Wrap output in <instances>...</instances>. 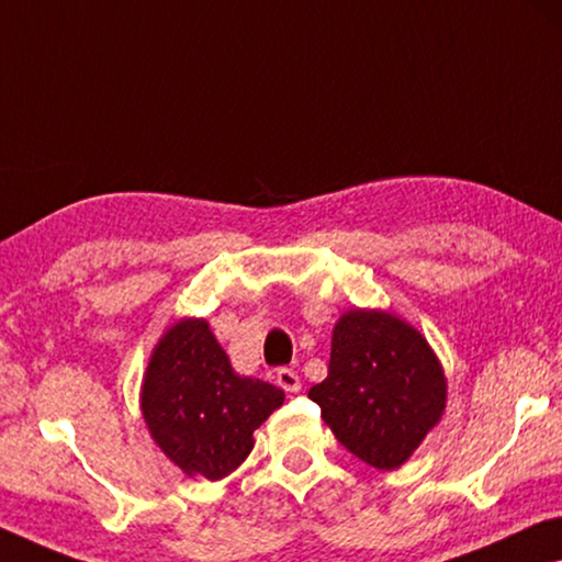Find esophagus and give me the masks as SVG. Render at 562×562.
Instances as JSON below:
<instances>
[{
    "mask_svg": "<svg viewBox=\"0 0 562 562\" xmlns=\"http://www.w3.org/2000/svg\"><path fill=\"white\" fill-rule=\"evenodd\" d=\"M276 384H279L283 392H299L301 390L299 374L293 369H286V367L276 369Z\"/></svg>",
    "mask_w": 562,
    "mask_h": 562,
    "instance_id": "esophagus-1",
    "label": "esophagus"
}]
</instances>
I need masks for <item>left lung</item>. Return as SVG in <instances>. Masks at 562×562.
<instances>
[{
	"instance_id": "left-lung-1",
	"label": "left lung",
	"mask_w": 562,
	"mask_h": 562,
	"mask_svg": "<svg viewBox=\"0 0 562 562\" xmlns=\"http://www.w3.org/2000/svg\"><path fill=\"white\" fill-rule=\"evenodd\" d=\"M336 439L361 462L394 470L442 417L445 371L417 329L384 311L334 326L329 376L308 390Z\"/></svg>"
}]
</instances>
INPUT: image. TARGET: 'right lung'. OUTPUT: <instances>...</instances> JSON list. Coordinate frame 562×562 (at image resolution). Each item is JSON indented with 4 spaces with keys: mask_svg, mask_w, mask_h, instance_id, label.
Instances as JSON below:
<instances>
[{
    "mask_svg": "<svg viewBox=\"0 0 562 562\" xmlns=\"http://www.w3.org/2000/svg\"><path fill=\"white\" fill-rule=\"evenodd\" d=\"M283 404L279 386L238 376L203 318L162 336L143 379V417L186 474L221 480L254 450V431Z\"/></svg>",
    "mask_w": 562,
    "mask_h": 562,
    "instance_id": "right-lung-1",
    "label": "right lung"
}]
</instances>
